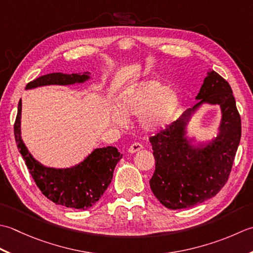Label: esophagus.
<instances>
[{
  "mask_svg": "<svg viewBox=\"0 0 253 253\" xmlns=\"http://www.w3.org/2000/svg\"><path fill=\"white\" fill-rule=\"evenodd\" d=\"M142 148H143L142 144H140V143H133L132 145H131L130 147H128V153L134 154V153H136V152H138V151H141Z\"/></svg>",
  "mask_w": 253,
  "mask_h": 253,
  "instance_id": "esophagus-1",
  "label": "esophagus"
}]
</instances>
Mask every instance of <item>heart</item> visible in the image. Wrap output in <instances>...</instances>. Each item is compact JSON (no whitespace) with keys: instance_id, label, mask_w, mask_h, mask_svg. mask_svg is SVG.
Segmentation results:
<instances>
[{"instance_id":"obj_1","label":"heart","mask_w":253,"mask_h":253,"mask_svg":"<svg viewBox=\"0 0 253 253\" xmlns=\"http://www.w3.org/2000/svg\"><path fill=\"white\" fill-rule=\"evenodd\" d=\"M179 97L173 90L158 81H148L132 87L123 94L120 107L123 112L113 110L111 120L118 126H125L126 116L142 117V126L149 131L166 126L179 107Z\"/></svg>"}]
</instances>
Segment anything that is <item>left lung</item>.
I'll return each mask as SVG.
<instances>
[{"instance_id":"1","label":"left lung","mask_w":253,"mask_h":253,"mask_svg":"<svg viewBox=\"0 0 253 253\" xmlns=\"http://www.w3.org/2000/svg\"><path fill=\"white\" fill-rule=\"evenodd\" d=\"M200 101L177 121L149 137L155 171L149 185L164 206L171 210L192 208L215 197L227 182L241 137V119L228 82L210 71L200 92ZM219 104L222 122L219 136L202 149L188 144L185 126L200 105Z\"/></svg>"}]
</instances>
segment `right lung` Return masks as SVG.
I'll list each match as a JSON object with an SVG mask.
<instances>
[{"label":"right lung","mask_w":253,"mask_h":253,"mask_svg":"<svg viewBox=\"0 0 253 253\" xmlns=\"http://www.w3.org/2000/svg\"><path fill=\"white\" fill-rule=\"evenodd\" d=\"M89 72L83 74L50 73L30 82L26 88L44 85H71L83 83L89 79ZM22 100L18 102L14 123L15 141L26 162L34 181L44 197L55 204L71 209L87 210L94 206L105 193L113 177L116 165L122 158L117 147L96 148L84 162L75 167L55 169L44 167L32 156L20 136Z\"/></svg>","instance_id":"1"}]
</instances>
